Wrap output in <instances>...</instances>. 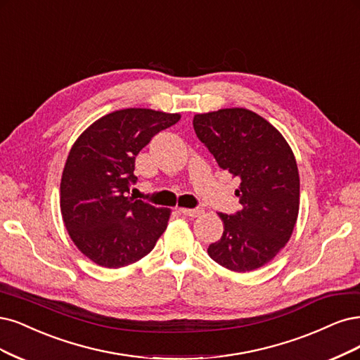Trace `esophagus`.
Returning a JSON list of instances; mask_svg holds the SVG:
<instances>
[{"label": "esophagus", "instance_id": "obj_1", "mask_svg": "<svg viewBox=\"0 0 360 360\" xmlns=\"http://www.w3.org/2000/svg\"><path fill=\"white\" fill-rule=\"evenodd\" d=\"M180 213L189 217H198L204 213L202 208H180Z\"/></svg>", "mask_w": 360, "mask_h": 360}]
</instances>
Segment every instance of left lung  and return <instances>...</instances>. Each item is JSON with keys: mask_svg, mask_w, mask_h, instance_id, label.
Wrapping results in <instances>:
<instances>
[{"mask_svg": "<svg viewBox=\"0 0 360 360\" xmlns=\"http://www.w3.org/2000/svg\"><path fill=\"white\" fill-rule=\"evenodd\" d=\"M196 137L221 169L240 179L243 208L219 213L221 238L208 255L221 266L249 272L268 264L290 240L300 212V172L290 146L262 116L247 108L195 115Z\"/></svg>", "mask_w": 360, "mask_h": 360, "instance_id": "1", "label": "left lung"}]
</instances>
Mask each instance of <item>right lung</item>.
<instances>
[{
    "label": "right lung",
    "instance_id": "1",
    "mask_svg": "<svg viewBox=\"0 0 360 360\" xmlns=\"http://www.w3.org/2000/svg\"><path fill=\"white\" fill-rule=\"evenodd\" d=\"M179 113L125 108L95 120L72 144L60 179V213L77 249L104 268H122L150 253L171 210L128 196L135 156Z\"/></svg>",
    "mask_w": 360,
    "mask_h": 360
}]
</instances>
